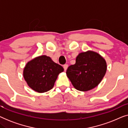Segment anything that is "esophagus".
<instances>
[{
	"instance_id": "obj_1",
	"label": "esophagus",
	"mask_w": 128,
	"mask_h": 128,
	"mask_svg": "<svg viewBox=\"0 0 128 128\" xmlns=\"http://www.w3.org/2000/svg\"><path fill=\"white\" fill-rule=\"evenodd\" d=\"M68 68V64H64V70L66 71V70H67Z\"/></svg>"
}]
</instances>
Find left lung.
Masks as SVG:
<instances>
[{
	"instance_id": "left-lung-1",
	"label": "left lung",
	"mask_w": 128,
	"mask_h": 128,
	"mask_svg": "<svg viewBox=\"0 0 128 128\" xmlns=\"http://www.w3.org/2000/svg\"><path fill=\"white\" fill-rule=\"evenodd\" d=\"M106 69V62L102 56L87 50L77 56L76 64L68 67L66 75L76 90L87 92L100 83Z\"/></svg>"
}]
</instances>
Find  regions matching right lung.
Wrapping results in <instances>:
<instances>
[{
	"instance_id": "right-lung-1",
	"label": "right lung",
	"mask_w": 128,
	"mask_h": 128,
	"mask_svg": "<svg viewBox=\"0 0 128 128\" xmlns=\"http://www.w3.org/2000/svg\"><path fill=\"white\" fill-rule=\"evenodd\" d=\"M64 70L62 66L54 62L50 56L41 55L27 63L23 77L32 90L42 93L53 88L58 76Z\"/></svg>"
}]
</instances>
